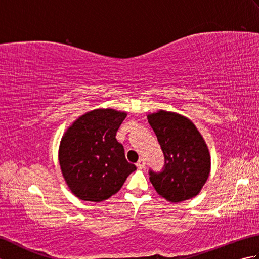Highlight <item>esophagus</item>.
<instances>
[{
  "mask_svg": "<svg viewBox=\"0 0 259 259\" xmlns=\"http://www.w3.org/2000/svg\"><path fill=\"white\" fill-rule=\"evenodd\" d=\"M137 167H138L139 169H144L146 167L145 159H139L138 162H137Z\"/></svg>",
  "mask_w": 259,
  "mask_h": 259,
  "instance_id": "obj_1",
  "label": "esophagus"
}]
</instances>
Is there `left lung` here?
<instances>
[{"mask_svg": "<svg viewBox=\"0 0 259 259\" xmlns=\"http://www.w3.org/2000/svg\"><path fill=\"white\" fill-rule=\"evenodd\" d=\"M148 122L164 157L161 171L149 169L156 191L171 202L197 196L210 171V156L199 131L184 115L162 110L148 115Z\"/></svg>", "mask_w": 259, "mask_h": 259, "instance_id": "obj_1", "label": "left lung"}]
</instances>
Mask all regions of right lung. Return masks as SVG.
<instances>
[{
  "mask_svg": "<svg viewBox=\"0 0 259 259\" xmlns=\"http://www.w3.org/2000/svg\"><path fill=\"white\" fill-rule=\"evenodd\" d=\"M125 112L97 109L74 121L59 150L62 175L70 190L85 201H102L117 194L137 169L126 161L115 139Z\"/></svg>",
  "mask_w": 259,
  "mask_h": 259,
  "instance_id": "right-lung-1",
  "label": "right lung"
}]
</instances>
